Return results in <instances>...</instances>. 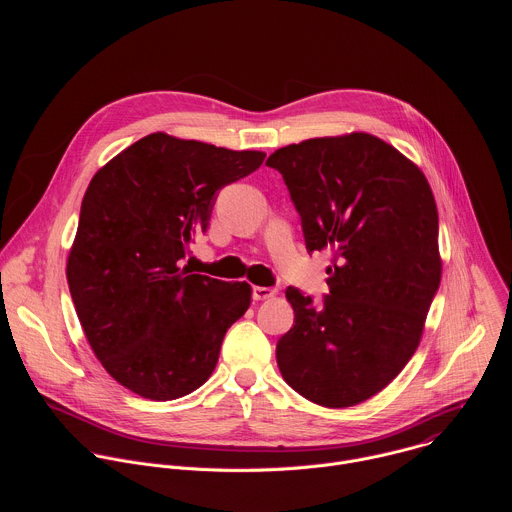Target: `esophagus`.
I'll return each mask as SVG.
<instances>
[{"mask_svg": "<svg viewBox=\"0 0 512 512\" xmlns=\"http://www.w3.org/2000/svg\"><path fill=\"white\" fill-rule=\"evenodd\" d=\"M273 294H275L273 287H259V285H253V287H251V298H253L255 302L269 300Z\"/></svg>", "mask_w": 512, "mask_h": 512, "instance_id": "esophagus-1", "label": "esophagus"}]
</instances>
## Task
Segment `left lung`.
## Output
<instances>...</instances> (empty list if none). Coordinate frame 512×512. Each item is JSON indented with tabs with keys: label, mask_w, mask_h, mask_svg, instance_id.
<instances>
[{
	"label": "left lung",
	"mask_w": 512,
	"mask_h": 512,
	"mask_svg": "<svg viewBox=\"0 0 512 512\" xmlns=\"http://www.w3.org/2000/svg\"><path fill=\"white\" fill-rule=\"evenodd\" d=\"M265 164L283 176L308 253H332L320 304L298 287L285 291L296 318L275 346L279 371L312 403L367 401L413 356L440 289L431 188L369 133L291 143Z\"/></svg>",
	"instance_id": "left-lung-1"
}]
</instances>
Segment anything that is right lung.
Instances as JSON below:
<instances>
[{
	"instance_id": "1",
	"label": "right lung",
	"mask_w": 512,
	"mask_h": 512,
	"mask_svg": "<svg viewBox=\"0 0 512 512\" xmlns=\"http://www.w3.org/2000/svg\"><path fill=\"white\" fill-rule=\"evenodd\" d=\"M263 160L152 133L93 176L66 279L93 352L129 391L170 401L212 375L251 285L192 273L184 261L210 225L218 190Z\"/></svg>"
}]
</instances>
